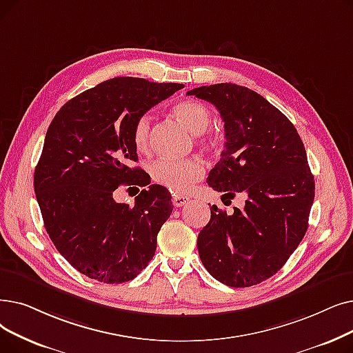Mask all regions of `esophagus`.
<instances>
[{"mask_svg":"<svg viewBox=\"0 0 353 353\" xmlns=\"http://www.w3.org/2000/svg\"><path fill=\"white\" fill-rule=\"evenodd\" d=\"M190 199L188 196H183V194H173V205L176 208H181L185 206L186 203H189Z\"/></svg>","mask_w":353,"mask_h":353,"instance_id":"obj_1","label":"esophagus"}]
</instances>
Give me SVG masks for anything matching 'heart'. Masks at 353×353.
I'll return each instance as SVG.
<instances>
[{
    "mask_svg": "<svg viewBox=\"0 0 353 353\" xmlns=\"http://www.w3.org/2000/svg\"><path fill=\"white\" fill-rule=\"evenodd\" d=\"M173 115L193 134H203L212 122L208 106L197 101H181L173 106ZM151 119L148 115L137 118L132 127V144L135 150L144 152L150 147ZM202 144H212V139L201 135ZM150 174L159 185L176 193L188 192L205 174V164L199 157L190 159H159L150 165Z\"/></svg>",
    "mask_w": 353,
    "mask_h": 353,
    "instance_id": "b5f03b06",
    "label": "heart"
}]
</instances>
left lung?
<instances>
[{
  "mask_svg": "<svg viewBox=\"0 0 353 353\" xmlns=\"http://www.w3.org/2000/svg\"><path fill=\"white\" fill-rule=\"evenodd\" d=\"M218 108L225 150L208 177L223 197L247 194L234 213L210 208L197 236L202 264L229 287H251L281 270L309 226L314 177L304 144L290 119L264 97L235 83L188 92Z\"/></svg>",
  "mask_w": 353,
  "mask_h": 353,
  "instance_id": "8db88e82",
  "label": "left lung"
}]
</instances>
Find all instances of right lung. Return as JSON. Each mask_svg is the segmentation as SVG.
Here are the masks:
<instances>
[{"mask_svg": "<svg viewBox=\"0 0 353 353\" xmlns=\"http://www.w3.org/2000/svg\"><path fill=\"white\" fill-rule=\"evenodd\" d=\"M185 88L114 78L82 92L54 115L34 170L44 228L56 250L86 277L106 284L135 279L154 256L172 196L150 185L135 205L117 203L121 185L147 186L132 144L137 118Z\"/></svg>", "mask_w": 353, "mask_h": 353, "instance_id": "1", "label": "right lung"}]
</instances>
